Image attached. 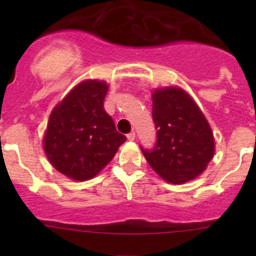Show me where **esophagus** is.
<instances>
[{
	"label": "esophagus",
	"instance_id": "obj_1",
	"mask_svg": "<svg viewBox=\"0 0 256 256\" xmlns=\"http://www.w3.org/2000/svg\"><path fill=\"white\" fill-rule=\"evenodd\" d=\"M135 138H136V134L134 132V131H132V132L128 134V141H134V140H135Z\"/></svg>",
	"mask_w": 256,
	"mask_h": 256
}]
</instances>
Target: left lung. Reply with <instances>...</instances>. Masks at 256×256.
I'll return each mask as SVG.
<instances>
[{
  "mask_svg": "<svg viewBox=\"0 0 256 256\" xmlns=\"http://www.w3.org/2000/svg\"><path fill=\"white\" fill-rule=\"evenodd\" d=\"M152 118L157 130L154 148H142L150 166L164 180L182 184L200 176L214 154V138L194 100L180 88L152 94Z\"/></svg>",
  "mask_w": 256,
  "mask_h": 256,
  "instance_id": "left-lung-1",
  "label": "left lung"
}]
</instances>
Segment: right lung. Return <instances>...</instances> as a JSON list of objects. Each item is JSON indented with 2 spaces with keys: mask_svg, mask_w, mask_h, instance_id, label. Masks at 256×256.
<instances>
[{
  "mask_svg": "<svg viewBox=\"0 0 256 256\" xmlns=\"http://www.w3.org/2000/svg\"><path fill=\"white\" fill-rule=\"evenodd\" d=\"M108 84L85 80L52 112L43 138L49 162L76 180L95 177L126 141L104 109Z\"/></svg>",
  "mask_w": 256,
  "mask_h": 256,
  "instance_id": "obj_1",
  "label": "right lung"
}]
</instances>
